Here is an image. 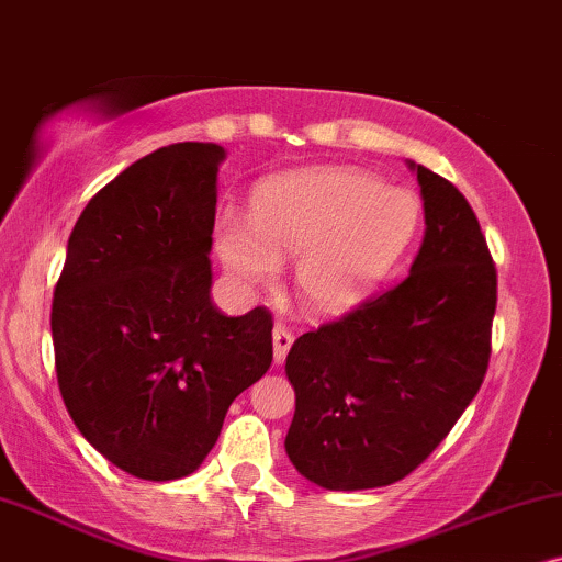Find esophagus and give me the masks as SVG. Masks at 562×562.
I'll use <instances>...</instances> for the list:
<instances>
[{"label":"esophagus","mask_w":562,"mask_h":562,"mask_svg":"<svg viewBox=\"0 0 562 562\" xmlns=\"http://www.w3.org/2000/svg\"><path fill=\"white\" fill-rule=\"evenodd\" d=\"M272 347H274V362L282 364L285 362L290 347H293V334H290L285 326H274Z\"/></svg>","instance_id":"34e87169"}]
</instances>
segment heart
I'll list each match as a JSON object with an SVG mask.
<instances>
[{"instance_id": "heart-1", "label": "heart", "mask_w": 562, "mask_h": 562, "mask_svg": "<svg viewBox=\"0 0 562 562\" xmlns=\"http://www.w3.org/2000/svg\"><path fill=\"white\" fill-rule=\"evenodd\" d=\"M422 203L370 171L313 167L261 182L251 223L234 215L215 226V251L246 288H269L280 261H295L303 308L339 316L362 303L414 244Z\"/></svg>"}]
</instances>
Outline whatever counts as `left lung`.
<instances>
[{
  "label": "left lung",
  "mask_w": 562,
  "mask_h": 562,
  "mask_svg": "<svg viewBox=\"0 0 562 562\" xmlns=\"http://www.w3.org/2000/svg\"><path fill=\"white\" fill-rule=\"evenodd\" d=\"M406 164L426 226L408 277L303 334L285 359L295 387L285 452L326 491L406 477L450 434L488 368L496 267L481 223L452 182Z\"/></svg>",
  "instance_id": "8db88e82"
}]
</instances>
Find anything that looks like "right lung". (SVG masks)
I'll list each match as a JSON object with an SVG mask.
<instances>
[{"label":"right lung","mask_w":562,"mask_h":562,"mask_svg":"<svg viewBox=\"0 0 562 562\" xmlns=\"http://www.w3.org/2000/svg\"><path fill=\"white\" fill-rule=\"evenodd\" d=\"M218 144L164 146L89 200L50 311L56 375L81 437L144 481L203 465L238 393L272 364V316L213 305Z\"/></svg>","instance_id":"obj_1"}]
</instances>
